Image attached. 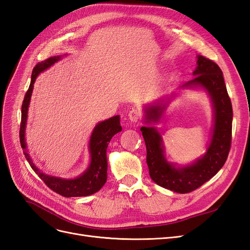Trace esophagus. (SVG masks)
<instances>
[{
	"instance_id": "obj_1",
	"label": "esophagus",
	"mask_w": 250,
	"mask_h": 250,
	"mask_svg": "<svg viewBox=\"0 0 250 250\" xmlns=\"http://www.w3.org/2000/svg\"><path fill=\"white\" fill-rule=\"evenodd\" d=\"M141 118V112L138 109H131L129 112H128V119L131 121L132 123H137L138 121Z\"/></svg>"
}]
</instances>
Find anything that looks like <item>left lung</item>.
<instances>
[{
    "label": "left lung",
    "instance_id": "1",
    "mask_svg": "<svg viewBox=\"0 0 250 250\" xmlns=\"http://www.w3.org/2000/svg\"><path fill=\"white\" fill-rule=\"evenodd\" d=\"M193 76L177 92L146 105L143 119L146 125L141 127L150 177L158 186L180 194L196 190L215 176L226 162L231 143L232 106L221 69L210 59L197 55ZM192 88H201L209 95L213 107V128L207 152L193 163L180 166L167 160L160 133L152 124L161 122L168 104L180 90Z\"/></svg>",
    "mask_w": 250,
    "mask_h": 250
}]
</instances>
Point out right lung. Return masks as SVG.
<instances>
[{
	"label": "right lung",
	"instance_id": "right-lung-1",
	"mask_svg": "<svg viewBox=\"0 0 250 250\" xmlns=\"http://www.w3.org/2000/svg\"><path fill=\"white\" fill-rule=\"evenodd\" d=\"M66 55V54H65ZM62 56H53L42 62H39L32 71L31 82H30L29 89L25 95L24 101L21 105V123L20 128V141L24 154L28 163L35 173L43 180L51 190L57 194L64 196V197H82V196H88L98 192L105 185L107 179V157L106 150L108 143L116 133L122 131V126L120 124V116H115L109 118L102 122L98 123L90 135L88 143V152H89V165L86 170L81 175L75 178H62L57 176H51L43 173L34 165L31 156L29 154L26 143V125L28 119V109L30 100L33 92L34 82L37 76L43 71L48 70L58 60L62 59Z\"/></svg>",
	"mask_w": 250,
	"mask_h": 250
}]
</instances>
